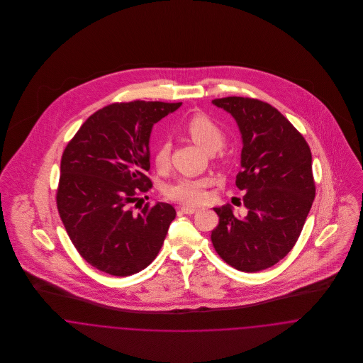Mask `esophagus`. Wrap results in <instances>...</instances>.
I'll return each mask as SVG.
<instances>
[{
	"label": "esophagus",
	"instance_id": "obj_1",
	"mask_svg": "<svg viewBox=\"0 0 363 363\" xmlns=\"http://www.w3.org/2000/svg\"><path fill=\"white\" fill-rule=\"evenodd\" d=\"M180 211L183 213H187V215H191V213H196L197 212V208L196 207H180Z\"/></svg>",
	"mask_w": 363,
	"mask_h": 363
}]
</instances>
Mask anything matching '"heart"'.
<instances>
[{
  "label": "heart",
  "mask_w": 363,
  "mask_h": 363,
  "mask_svg": "<svg viewBox=\"0 0 363 363\" xmlns=\"http://www.w3.org/2000/svg\"><path fill=\"white\" fill-rule=\"evenodd\" d=\"M184 131L190 138L200 145L204 151L213 152L219 150L223 144V133L219 125L204 113L193 114L184 124ZM170 159V144L167 141H160L154 152L157 169H166ZM211 180L207 177H180L172 184L166 186L164 194L173 201L182 204L194 206L206 199V189Z\"/></svg>",
  "instance_id": "1"
}]
</instances>
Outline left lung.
<instances>
[{
	"mask_svg": "<svg viewBox=\"0 0 363 363\" xmlns=\"http://www.w3.org/2000/svg\"><path fill=\"white\" fill-rule=\"evenodd\" d=\"M212 104L233 116L243 148L236 186L246 191L245 218L230 206L211 233L219 257L245 272H257L284 259L295 246L311 211L315 186L311 152L303 135L271 104L229 96Z\"/></svg>",
	"mask_w": 363,
	"mask_h": 363,
	"instance_id": "obj_1",
	"label": "left lung"
}]
</instances>
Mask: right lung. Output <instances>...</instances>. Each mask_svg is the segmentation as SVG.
Segmentation results:
<instances>
[{
    "instance_id": "add662e5",
    "label": "right lung",
    "mask_w": 363,
    "mask_h": 363,
    "mask_svg": "<svg viewBox=\"0 0 363 363\" xmlns=\"http://www.w3.org/2000/svg\"><path fill=\"white\" fill-rule=\"evenodd\" d=\"M182 104H113L94 113L67 144L61 157L57 208L82 256L99 271L128 277L155 259L169 225L170 204H133L152 182L150 137L154 124Z\"/></svg>"
}]
</instances>
